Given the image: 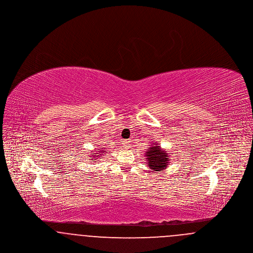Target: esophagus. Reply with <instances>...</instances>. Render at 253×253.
Returning a JSON list of instances; mask_svg holds the SVG:
<instances>
[{
	"instance_id": "obj_1",
	"label": "esophagus",
	"mask_w": 253,
	"mask_h": 253,
	"mask_svg": "<svg viewBox=\"0 0 253 253\" xmlns=\"http://www.w3.org/2000/svg\"><path fill=\"white\" fill-rule=\"evenodd\" d=\"M123 145H124V148H129V145H130V141L129 140H124L123 141Z\"/></svg>"
}]
</instances>
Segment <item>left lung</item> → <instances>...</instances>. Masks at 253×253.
Wrapping results in <instances>:
<instances>
[{
  "label": "left lung",
  "instance_id": "1",
  "mask_svg": "<svg viewBox=\"0 0 253 253\" xmlns=\"http://www.w3.org/2000/svg\"><path fill=\"white\" fill-rule=\"evenodd\" d=\"M146 157L148 166L153 171H159L168 167V154L157 145L149 147L146 152Z\"/></svg>",
  "mask_w": 253,
  "mask_h": 253
}]
</instances>
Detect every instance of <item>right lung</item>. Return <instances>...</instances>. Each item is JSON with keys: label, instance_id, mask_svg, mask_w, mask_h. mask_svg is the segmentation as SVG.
Here are the masks:
<instances>
[{"label": "right lung", "instance_id": "add662e5", "mask_svg": "<svg viewBox=\"0 0 253 253\" xmlns=\"http://www.w3.org/2000/svg\"><path fill=\"white\" fill-rule=\"evenodd\" d=\"M104 152H105V151L101 150V151H99V152H97V153H94V154H91V156H92V157H92V158H91L92 160H96V159H97L98 157H101V156L103 155V154H100V153H104Z\"/></svg>", "mask_w": 253, "mask_h": 253}]
</instances>
